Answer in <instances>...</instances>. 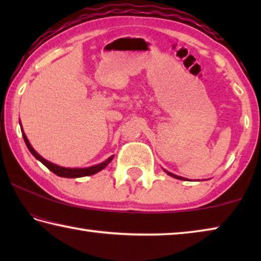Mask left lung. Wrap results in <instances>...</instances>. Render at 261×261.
I'll use <instances>...</instances> for the list:
<instances>
[{"mask_svg": "<svg viewBox=\"0 0 261 261\" xmlns=\"http://www.w3.org/2000/svg\"><path fill=\"white\" fill-rule=\"evenodd\" d=\"M163 171H165V173H167L168 175L171 176V177H174V178H177V179H180V180H185V179H187L185 177H180V176H177V175H175V174H173V173H169V171L166 170V169H163ZM187 180H188V179H187Z\"/></svg>", "mask_w": 261, "mask_h": 261, "instance_id": "left-lung-1", "label": "left lung"}]
</instances>
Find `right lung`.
<instances>
[{"label": "right lung", "mask_w": 261, "mask_h": 261, "mask_svg": "<svg viewBox=\"0 0 261 261\" xmlns=\"http://www.w3.org/2000/svg\"><path fill=\"white\" fill-rule=\"evenodd\" d=\"M20 124V130H21V135H23V138L24 141L26 144V146H28L29 151L33 154V156L37 159V160L40 161L41 163H43L48 169L53 173L56 174L57 176H60V177H65V178H77V177H84V176H90V175H94L96 173H99L100 170L105 169L106 167H107L112 160L114 159V155L109 156L107 160L99 163V165H94L92 167H87V168H65V167H61V166H57L55 163H53L50 161L46 160V159H43L40 154H38L37 152L34 151V148L31 146L30 141L28 139V137L24 134V130H23V126H21V123L19 122Z\"/></svg>", "instance_id": "obj_1"}]
</instances>
